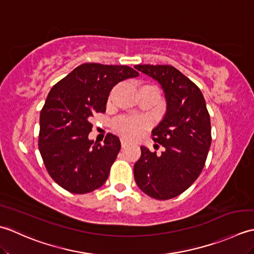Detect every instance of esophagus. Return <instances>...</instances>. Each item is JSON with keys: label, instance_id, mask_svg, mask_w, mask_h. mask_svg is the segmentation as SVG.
<instances>
[{"label": "esophagus", "instance_id": "esophagus-1", "mask_svg": "<svg viewBox=\"0 0 254 254\" xmlns=\"http://www.w3.org/2000/svg\"><path fill=\"white\" fill-rule=\"evenodd\" d=\"M121 143H122V147L125 148V147H127L128 144H129V141L127 140V139H125V138H122L121 139Z\"/></svg>", "mask_w": 254, "mask_h": 254}]
</instances>
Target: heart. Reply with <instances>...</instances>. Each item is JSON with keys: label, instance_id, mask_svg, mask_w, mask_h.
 <instances>
[{"label": "heart", "instance_id": "heart-1", "mask_svg": "<svg viewBox=\"0 0 254 254\" xmlns=\"http://www.w3.org/2000/svg\"><path fill=\"white\" fill-rule=\"evenodd\" d=\"M146 123L142 120L125 116L117 118L113 124L114 129H115L121 136L128 139L137 138L143 129L146 128Z\"/></svg>", "mask_w": 254, "mask_h": 254}]
</instances>
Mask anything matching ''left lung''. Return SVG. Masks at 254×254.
I'll use <instances>...</instances> for the list:
<instances>
[{
  "label": "left lung",
  "instance_id": "obj_1",
  "mask_svg": "<svg viewBox=\"0 0 254 254\" xmlns=\"http://www.w3.org/2000/svg\"><path fill=\"white\" fill-rule=\"evenodd\" d=\"M134 68L159 82L167 101L163 120L152 130L153 141L161 144L163 151L158 154L140 147L141 157L133 165L134 181L150 197H177L199 177L210 148V117L205 98L198 86L172 65Z\"/></svg>",
  "mask_w": 254,
  "mask_h": 254
}]
</instances>
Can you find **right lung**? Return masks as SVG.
Wrapping results in <instances>:
<instances>
[{
	"label": "right lung",
	"instance_id": "1",
	"mask_svg": "<svg viewBox=\"0 0 254 254\" xmlns=\"http://www.w3.org/2000/svg\"><path fill=\"white\" fill-rule=\"evenodd\" d=\"M138 75L127 65L83 64L50 90L40 112L38 146L49 175L62 189L86 194L106 182L121 141L113 133L104 144L90 140L92 118L105 113L114 86Z\"/></svg>",
	"mask_w": 254,
	"mask_h": 254
}]
</instances>
